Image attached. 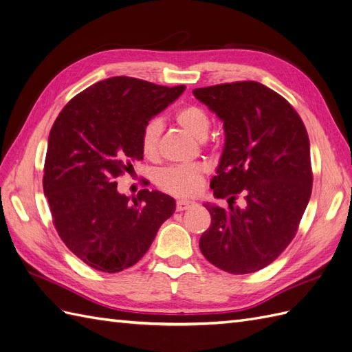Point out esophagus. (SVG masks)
Instances as JSON below:
<instances>
[{
	"instance_id": "1",
	"label": "esophagus",
	"mask_w": 352,
	"mask_h": 352,
	"mask_svg": "<svg viewBox=\"0 0 352 352\" xmlns=\"http://www.w3.org/2000/svg\"><path fill=\"white\" fill-rule=\"evenodd\" d=\"M192 206H195L194 201H189V199H177L176 201V210L177 211H185Z\"/></svg>"
}]
</instances>
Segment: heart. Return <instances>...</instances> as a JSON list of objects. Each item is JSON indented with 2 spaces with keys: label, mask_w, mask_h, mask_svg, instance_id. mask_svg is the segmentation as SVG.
<instances>
[{
  "label": "heart",
  "mask_w": 352,
  "mask_h": 352,
  "mask_svg": "<svg viewBox=\"0 0 352 352\" xmlns=\"http://www.w3.org/2000/svg\"><path fill=\"white\" fill-rule=\"evenodd\" d=\"M175 122L188 133L194 135L198 140L206 138L211 117L201 105L186 104L175 111ZM163 124L158 119L146 122L141 132V151L145 158L155 160L158 155V140L162 135ZM208 167L204 163L177 164L163 168L158 172L155 182L164 192L175 197H194L199 194L206 184V175Z\"/></svg>",
  "instance_id": "heart-1"
}]
</instances>
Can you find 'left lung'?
I'll use <instances>...</instances> for the list:
<instances>
[{
	"mask_svg": "<svg viewBox=\"0 0 352 352\" xmlns=\"http://www.w3.org/2000/svg\"><path fill=\"white\" fill-rule=\"evenodd\" d=\"M194 95L223 120L226 142L210 188L229 207L204 204L211 225L199 250L216 267L254 273L295 238L311 197L310 141L282 95L254 80L212 85ZM239 193L244 208L234 207Z\"/></svg>",
	"mask_w": 352,
	"mask_h": 352,
	"instance_id": "left-lung-1",
	"label": "left lung"
}]
</instances>
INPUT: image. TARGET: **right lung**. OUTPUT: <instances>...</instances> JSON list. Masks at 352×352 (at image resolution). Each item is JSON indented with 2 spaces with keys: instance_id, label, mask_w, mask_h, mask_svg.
Here are the masks:
<instances>
[{
  "instance_id": "right-lung-1",
  "label": "right lung",
  "mask_w": 352,
  "mask_h": 352,
  "mask_svg": "<svg viewBox=\"0 0 352 352\" xmlns=\"http://www.w3.org/2000/svg\"><path fill=\"white\" fill-rule=\"evenodd\" d=\"M185 88L114 76L73 97L52 124L44 194L58 236L89 267L117 273L136 264L175 212L172 197L141 189L131 201L116 180L142 160L145 123Z\"/></svg>"
}]
</instances>
